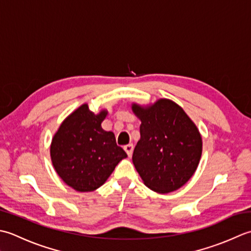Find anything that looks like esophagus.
<instances>
[{"label":"esophagus","mask_w":251,"mask_h":251,"mask_svg":"<svg viewBox=\"0 0 251 251\" xmlns=\"http://www.w3.org/2000/svg\"><path fill=\"white\" fill-rule=\"evenodd\" d=\"M124 148H125V151H126V152L127 154V156L131 157L132 154H133V148H134V147H133V144H127Z\"/></svg>","instance_id":"34e87169"}]
</instances>
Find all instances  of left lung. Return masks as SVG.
I'll list each match as a JSON object with an SVG mask.
<instances>
[{"label":"left lung","mask_w":251,"mask_h":251,"mask_svg":"<svg viewBox=\"0 0 251 251\" xmlns=\"http://www.w3.org/2000/svg\"><path fill=\"white\" fill-rule=\"evenodd\" d=\"M141 119V139L132 160L144 184L157 193L183 186L196 171L202 142L197 126L180 106L159 100L150 107L133 104Z\"/></svg>","instance_id":"8db88e82"}]
</instances>
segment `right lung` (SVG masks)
<instances>
[{"label": "right lung", "mask_w": 251, "mask_h": 251, "mask_svg": "<svg viewBox=\"0 0 251 251\" xmlns=\"http://www.w3.org/2000/svg\"><path fill=\"white\" fill-rule=\"evenodd\" d=\"M107 111L94 115L84 104L60 125L50 145L56 172L78 192H92L103 185L119 161L126 157L115 134L101 129Z\"/></svg>", "instance_id": "right-lung-1"}]
</instances>
